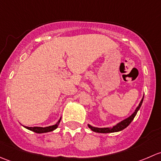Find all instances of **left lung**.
<instances>
[{"label":"left lung","instance_id":"left-lung-1","mask_svg":"<svg viewBox=\"0 0 161 161\" xmlns=\"http://www.w3.org/2000/svg\"><path fill=\"white\" fill-rule=\"evenodd\" d=\"M142 101H143V97H142V100H141V102L139 103V106L137 107V108L136 109V111H134V113H133L130 117H129L128 118L125 119L124 121L119 122L118 124H117L116 125L113 126L112 128H95V127H92V126L90 125H88L89 128H90L92 131H95V132H99V133L116 132V131H119L123 130V129H125L126 127H128V126L130 125V123L131 122V121H132V120L134 119V118L136 117L138 111H139V108H141V105H142Z\"/></svg>","mask_w":161,"mask_h":161}]
</instances>
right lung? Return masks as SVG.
I'll return each instance as SVG.
<instances>
[{"label": "right lung", "mask_w": 161, "mask_h": 161, "mask_svg": "<svg viewBox=\"0 0 161 161\" xmlns=\"http://www.w3.org/2000/svg\"><path fill=\"white\" fill-rule=\"evenodd\" d=\"M60 121H61V119L58 121L55 125H53L49 126V127H45V128H42V127H26L25 126V128H26L27 129L29 130H31L34 132L36 133H44V132H48V131H53L54 129H56L58 127V125H59Z\"/></svg>", "instance_id": "add662e5"}]
</instances>
